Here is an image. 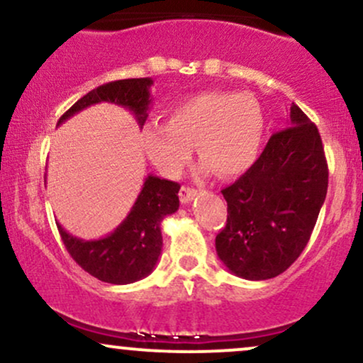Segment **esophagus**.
Returning <instances> with one entry per match:
<instances>
[{
  "label": "esophagus",
  "mask_w": 363,
  "mask_h": 363,
  "mask_svg": "<svg viewBox=\"0 0 363 363\" xmlns=\"http://www.w3.org/2000/svg\"><path fill=\"white\" fill-rule=\"evenodd\" d=\"M196 194H198V191L193 189V187L182 186L181 191H179V199H181L182 203H189V201H193V198Z\"/></svg>",
  "instance_id": "obj_1"
}]
</instances>
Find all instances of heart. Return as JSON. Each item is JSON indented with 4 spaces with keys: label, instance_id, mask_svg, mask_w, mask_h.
I'll use <instances>...</instances> for the list:
<instances>
[{
    "label": "heart",
    "instance_id": "b5f03b06",
    "mask_svg": "<svg viewBox=\"0 0 363 363\" xmlns=\"http://www.w3.org/2000/svg\"><path fill=\"white\" fill-rule=\"evenodd\" d=\"M264 119L252 97L232 91H203L177 104L165 126L145 129L143 143L150 160L167 177H179L193 147L201 172L234 177L247 170L259 155Z\"/></svg>",
    "mask_w": 363,
    "mask_h": 363
}]
</instances>
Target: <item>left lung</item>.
<instances>
[{
	"instance_id": "obj_1",
	"label": "left lung",
	"mask_w": 363,
	"mask_h": 363,
	"mask_svg": "<svg viewBox=\"0 0 363 363\" xmlns=\"http://www.w3.org/2000/svg\"><path fill=\"white\" fill-rule=\"evenodd\" d=\"M328 193V164L314 123L290 107L251 169L222 191L227 225L215 247L228 272L268 280L285 272L309 242Z\"/></svg>"
}]
</instances>
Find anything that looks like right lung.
Masks as SVG:
<instances>
[{
	"label": "right lung",
	"instance_id": "obj_1",
	"mask_svg": "<svg viewBox=\"0 0 363 363\" xmlns=\"http://www.w3.org/2000/svg\"><path fill=\"white\" fill-rule=\"evenodd\" d=\"M152 78H128L97 86L74 102L57 126L86 107L109 102L131 111L141 128L152 104ZM179 189L177 182L150 174L126 218L102 239H78L57 223L66 251L86 273L112 285H128L148 277L162 252V220L179 210Z\"/></svg>",
	"mask_w": 363,
	"mask_h": 363
}]
</instances>
